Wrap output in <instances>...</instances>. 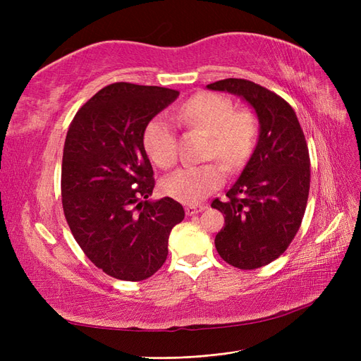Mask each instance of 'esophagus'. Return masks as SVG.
<instances>
[{"mask_svg": "<svg viewBox=\"0 0 361 361\" xmlns=\"http://www.w3.org/2000/svg\"><path fill=\"white\" fill-rule=\"evenodd\" d=\"M204 209H206L204 204H188L187 207H185V212H187V215H194V214H199Z\"/></svg>", "mask_w": 361, "mask_h": 361, "instance_id": "esophagus-1", "label": "esophagus"}]
</instances>
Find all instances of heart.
Masks as SVG:
<instances>
[{"instance_id": "b5f03b06", "label": "heart", "mask_w": 361, "mask_h": 361, "mask_svg": "<svg viewBox=\"0 0 361 361\" xmlns=\"http://www.w3.org/2000/svg\"><path fill=\"white\" fill-rule=\"evenodd\" d=\"M179 122L209 134L207 158H216L227 169H238L255 149L257 125L253 114L235 111L233 102L218 93H197L178 110ZM143 146L161 169H170L178 159L176 130L166 116H157L143 130ZM224 180L218 164L188 166L162 179L164 194L182 203H199Z\"/></svg>"}]
</instances>
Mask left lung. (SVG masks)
Wrapping results in <instances>:
<instances>
[{"label":"left lung","mask_w":361,"mask_h":361,"mask_svg":"<svg viewBox=\"0 0 361 361\" xmlns=\"http://www.w3.org/2000/svg\"><path fill=\"white\" fill-rule=\"evenodd\" d=\"M243 97L259 118V140L241 176L212 202L224 215L215 248L239 269L265 267L285 253L297 235L307 206L310 158L292 106L265 87L241 78L206 85Z\"/></svg>","instance_id":"left-lung-1"}]
</instances>
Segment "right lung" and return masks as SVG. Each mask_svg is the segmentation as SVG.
<instances>
[{"label":"right lung","mask_w":361,"mask_h":361,"mask_svg":"<svg viewBox=\"0 0 361 361\" xmlns=\"http://www.w3.org/2000/svg\"><path fill=\"white\" fill-rule=\"evenodd\" d=\"M179 96L157 85L114 82L75 114L63 149L61 199L71 232L105 274L146 280L164 265L171 228L185 211L155 187L143 146L149 120Z\"/></svg>","instance_id":"obj_1"}]
</instances>
